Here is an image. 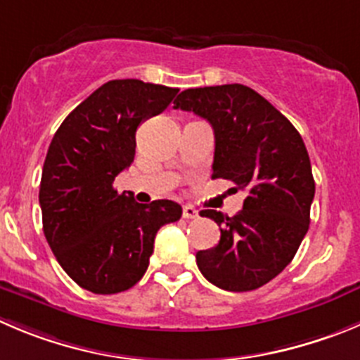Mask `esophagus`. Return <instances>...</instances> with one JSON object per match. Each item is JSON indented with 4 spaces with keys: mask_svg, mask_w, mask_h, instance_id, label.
<instances>
[{
    "mask_svg": "<svg viewBox=\"0 0 360 360\" xmlns=\"http://www.w3.org/2000/svg\"><path fill=\"white\" fill-rule=\"evenodd\" d=\"M199 217V211L195 210V207L191 206H184L183 207V218H186V220H191V218H197Z\"/></svg>",
    "mask_w": 360,
    "mask_h": 360,
    "instance_id": "esophagus-1",
    "label": "esophagus"
}]
</instances>
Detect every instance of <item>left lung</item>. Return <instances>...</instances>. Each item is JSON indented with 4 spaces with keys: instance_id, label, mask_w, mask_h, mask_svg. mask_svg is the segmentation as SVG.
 Returning a JSON list of instances; mask_svg holds the SVG:
<instances>
[{
    "instance_id": "1",
    "label": "left lung",
    "mask_w": 360,
    "mask_h": 360,
    "mask_svg": "<svg viewBox=\"0 0 360 360\" xmlns=\"http://www.w3.org/2000/svg\"><path fill=\"white\" fill-rule=\"evenodd\" d=\"M174 108L211 124L213 177L247 191L234 217L200 211L218 224L220 241L197 252V266L221 290H257L291 263L309 229L314 179L304 140L275 106L240 83L188 89Z\"/></svg>"
}]
</instances>
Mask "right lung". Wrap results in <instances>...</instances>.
Masks as SVG:
<instances>
[{
  "instance_id": "1",
  "label": "right lung",
  "mask_w": 360,
  "mask_h": 360,
  "mask_svg": "<svg viewBox=\"0 0 360 360\" xmlns=\"http://www.w3.org/2000/svg\"><path fill=\"white\" fill-rule=\"evenodd\" d=\"M177 92L113 79L76 106L53 136L39 191L44 236L83 290L113 295L133 288L149 266L160 227L183 214L174 200L139 204L113 188L133 163L140 124Z\"/></svg>"
}]
</instances>
